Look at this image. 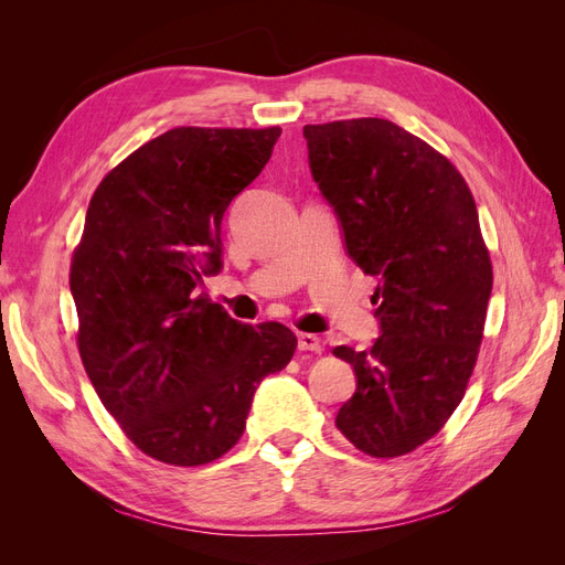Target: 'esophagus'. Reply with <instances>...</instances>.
Here are the masks:
<instances>
[{
    "instance_id": "obj_1",
    "label": "esophagus",
    "mask_w": 565,
    "mask_h": 565,
    "mask_svg": "<svg viewBox=\"0 0 565 565\" xmlns=\"http://www.w3.org/2000/svg\"><path fill=\"white\" fill-rule=\"evenodd\" d=\"M297 347H299V351L322 353V341H320V337H316V334H311V332H299V334H297Z\"/></svg>"
}]
</instances>
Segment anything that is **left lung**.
<instances>
[{
  "label": "left lung",
  "instance_id": "left-lung-1",
  "mask_svg": "<svg viewBox=\"0 0 565 565\" xmlns=\"http://www.w3.org/2000/svg\"><path fill=\"white\" fill-rule=\"evenodd\" d=\"M303 139L349 256L380 280L382 334L332 351L358 380L337 429L372 457L413 452L465 398L483 339L492 264L473 195L446 156L388 119L306 125Z\"/></svg>",
  "mask_w": 565,
  "mask_h": 565
}]
</instances>
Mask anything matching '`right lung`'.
Segmentation results:
<instances>
[{"instance_id": "add662e5", "label": "right lung", "mask_w": 565, "mask_h": 565, "mask_svg": "<svg viewBox=\"0 0 565 565\" xmlns=\"http://www.w3.org/2000/svg\"><path fill=\"white\" fill-rule=\"evenodd\" d=\"M280 127H177L98 183L73 254L84 370L136 448L174 467L226 455L256 386L297 349L280 322L243 324L195 297L221 270V218L262 174Z\"/></svg>"}]
</instances>
